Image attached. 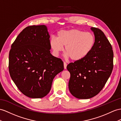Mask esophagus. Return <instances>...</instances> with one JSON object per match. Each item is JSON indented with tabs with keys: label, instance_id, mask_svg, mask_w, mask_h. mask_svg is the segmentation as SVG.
Instances as JSON below:
<instances>
[{
	"label": "esophagus",
	"instance_id": "1",
	"mask_svg": "<svg viewBox=\"0 0 121 121\" xmlns=\"http://www.w3.org/2000/svg\"><path fill=\"white\" fill-rule=\"evenodd\" d=\"M64 69H66V67H67V64L66 62H64Z\"/></svg>",
	"mask_w": 121,
	"mask_h": 121
}]
</instances>
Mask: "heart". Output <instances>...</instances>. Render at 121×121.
Segmentation results:
<instances>
[{
    "instance_id": "b5f03b06",
    "label": "heart",
    "mask_w": 121,
    "mask_h": 121,
    "mask_svg": "<svg viewBox=\"0 0 121 121\" xmlns=\"http://www.w3.org/2000/svg\"><path fill=\"white\" fill-rule=\"evenodd\" d=\"M95 44V38L91 33L78 29L63 30L59 32L57 38L51 39L49 44L53 54L58 56L65 46V56L73 61H78L90 53Z\"/></svg>"
}]
</instances>
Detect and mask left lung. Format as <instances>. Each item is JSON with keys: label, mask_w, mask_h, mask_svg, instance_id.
Returning <instances> with one entry per match:
<instances>
[{"label": "left lung", "mask_w": 121, "mask_h": 121, "mask_svg": "<svg viewBox=\"0 0 121 121\" xmlns=\"http://www.w3.org/2000/svg\"><path fill=\"white\" fill-rule=\"evenodd\" d=\"M95 44L91 52L81 60L67 65L70 73V92L80 99H88L98 95L103 88L113 69V52L102 31L91 27Z\"/></svg>", "instance_id": "left-lung-1"}]
</instances>
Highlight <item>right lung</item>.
Wrapping results in <instances>:
<instances>
[{
    "label": "right lung",
    "mask_w": 121,
    "mask_h": 121,
    "mask_svg": "<svg viewBox=\"0 0 121 121\" xmlns=\"http://www.w3.org/2000/svg\"><path fill=\"white\" fill-rule=\"evenodd\" d=\"M49 37L45 25L27 26L17 37L9 52L11 78L30 98L47 95L55 77L64 69L61 59L51 54Z\"/></svg>",
    "instance_id": "1"
}]
</instances>
